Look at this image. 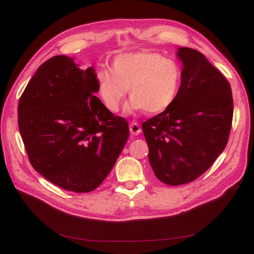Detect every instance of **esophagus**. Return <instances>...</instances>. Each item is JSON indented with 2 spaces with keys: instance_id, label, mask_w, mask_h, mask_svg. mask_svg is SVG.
Listing matches in <instances>:
<instances>
[{
  "instance_id": "esophagus-1",
  "label": "esophagus",
  "mask_w": 254,
  "mask_h": 254,
  "mask_svg": "<svg viewBox=\"0 0 254 254\" xmlns=\"http://www.w3.org/2000/svg\"><path fill=\"white\" fill-rule=\"evenodd\" d=\"M130 132L132 135H138L141 133V127L137 122H131L130 123Z\"/></svg>"
}]
</instances>
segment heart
Returning <instances> with one entry per match:
<instances>
[{"mask_svg": "<svg viewBox=\"0 0 254 254\" xmlns=\"http://www.w3.org/2000/svg\"><path fill=\"white\" fill-rule=\"evenodd\" d=\"M111 72L96 74L97 95L108 110L117 112L130 90L127 109L159 113L166 110L179 90L182 71L177 61L157 52L122 53L113 59Z\"/></svg>", "mask_w": 254, "mask_h": 254, "instance_id": "heart-1", "label": "heart"}]
</instances>
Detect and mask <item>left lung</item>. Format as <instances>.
I'll return each mask as SVG.
<instances>
[{
    "mask_svg": "<svg viewBox=\"0 0 254 254\" xmlns=\"http://www.w3.org/2000/svg\"><path fill=\"white\" fill-rule=\"evenodd\" d=\"M180 88L174 102L143 122L155 176L169 186L203 175L227 145L234 115L230 84L201 52L179 48Z\"/></svg>",
    "mask_w": 254,
    "mask_h": 254,
    "instance_id": "1",
    "label": "left lung"
}]
</instances>
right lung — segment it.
I'll return each mask as SVG.
<instances>
[{
	"instance_id": "add662e5",
	"label": "right lung",
	"mask_w": 254,
	"mask_h": 254,
	"mask_svg": "<svg viewBox=\"0 0 254 254\" xmlns=\"http://www.w3.org/2000/svg\"><path fill=\"white\" fill-rule=\"evenodd\" d=\"M93 66L80 69L73 58L42 63L18 102V127L31 166L64 190L98 188L126 145L128 123L98 97Z\"/></svg>"
}]
</instances>
